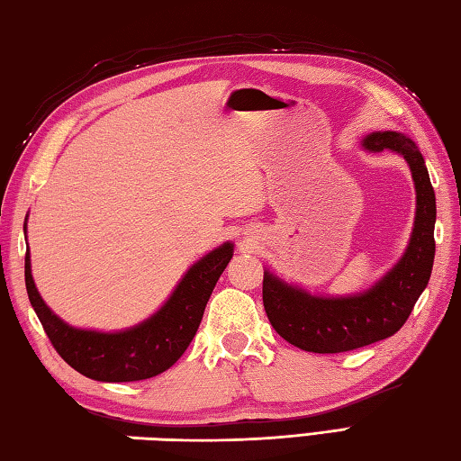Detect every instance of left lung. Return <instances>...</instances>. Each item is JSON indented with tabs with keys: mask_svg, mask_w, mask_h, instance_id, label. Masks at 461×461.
Returning a JSON list of instances; mask_svg holds the SVG:
<instances>
[{
	"mask_svg": "<svg viewBox=\"0 0 461 461\" xmlns=\"http://www.w3.org/2000/svg\"><path fill=\"white\" fill-rule=\"evenodd\" d=\"M363 146L369 152L389 149L410 164L418 194L410 245L384 279L349 297H317L265 271L267 317L285 341L303 351L343 353L395 335L411 315L431 276L436 257V193L421 152L411 138L389 130L366 136Z\"/></svg>",
	"mask_w": 461,
	"mask_h": 461,
	"instance_id": "1",
	"label": "left lung"
}]
</instances>
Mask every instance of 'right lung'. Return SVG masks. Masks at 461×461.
Returning a JSON list of instances; mask_svg holds the SVG:
<instances>
[{"mask_svg": "<svg viewBox=\"0 0 461 461\" xmlns=\"http://www.w3.org/2000/svg\"><path fill=\"white\" fill-rule=\"evenodd\" d=\"M230 258L232 242L211 250L188 268L170 299L150 319L116 333L69 327L54 315L33 283L30 249L25 253V289L43 331L69 367L108 384L140 381L160 375L182 357L201 325L214 285Z\"/></svg>", "mask_w": 461, "mask_h": 461, "instance_id": "add662e5", "label": "right lung"}]
</instances>
